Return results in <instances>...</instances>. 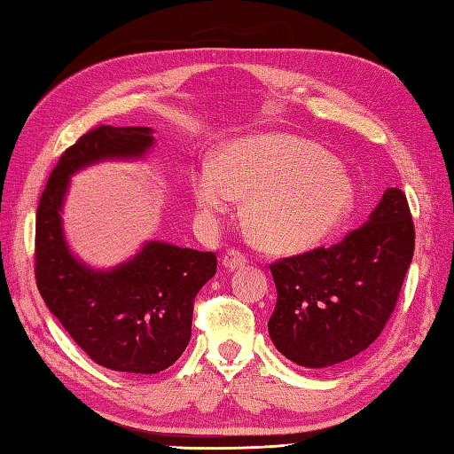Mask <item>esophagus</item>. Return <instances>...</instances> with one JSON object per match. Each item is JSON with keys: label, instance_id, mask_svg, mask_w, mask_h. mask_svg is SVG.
Instances as JSON below:
<instances>
[{"label": "esophagus", "instance_id": "esophagus-1", "mask_svg": "<svg viewBox=\"0 0 454 454\" xmlns=\"http://www.w3.org/2000/svg\"><path fill=\"white\" fill-rule=\"evenodd\" d=\"M222 263H224V267L230 269V271H234V269H239L247 263V257L242 252H238V249H228V252L222 255Z\"/></svg>", "mask_w": 454, "mask_h": 454}]
</instances>
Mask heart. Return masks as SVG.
Returning a JSON list of instances; mask_svg holds the SVG:
<instances>
[{
	"label": "heart",
	"instance_id": "b5f03b06",
	"mask_svg": "<svg viewBox=\"0 0 454 454\" xmlns=\"http://www.w3.org/2000/svg\"><path fill=\"white\" fill-rule=\"evenodd\" d=\"M192 199L207 226L247 197L246 216L259 242L283 254L312 249L349 218L355 183L314 142L263 134L232 144L222 161L205 160L191 176Z\"/></svg>",
	"mask_w": 454,
	"mask_h": 454
}]
</instances>
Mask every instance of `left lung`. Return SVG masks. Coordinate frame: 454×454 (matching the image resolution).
<instances>
[{
	"instance_id": "8db88e82",
	"label": "left lung",
	"mask_w": 454,
	"mask_h": 454,
	"mask_svg": "<svg viewBox=\"0 0 454 454\" xmlns=\"http://www.w3.org/2000/svg\"><path fill=\"white\" fill-rule=\"evenodd\" d=\"M413 246L406 195L390 187L366 224L340 244L275 262L277 304L267 325L277 349L306 369L364 351L396 308Z\"/></svg>"
}]
</instances>
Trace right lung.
Masks as SVG:
<instances>
[{
	"label": "right lung",
	"instance_id": "right-lung-1",
	"mask_svg": "<svg viewBox=\"0 0 454 454\" xmlns=\"http://www.w3.org/2000/svg\"><path fill=\"white\" fill-rule=\"evenodd\" d=\"M153 146L148 127H98L67 148L36 208L35 277L72 340L105 369L153 374L191 340L192 304L216 273V254L148 242L109 271L85 265L66 244L62 205L75 171L105 160H140Z\"/></svg>",
	"mask_w": 454,
	"mask_h": 454
}]
</instances>
